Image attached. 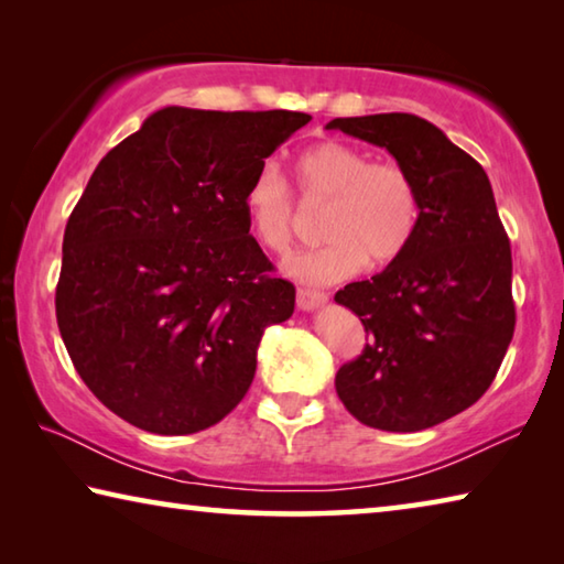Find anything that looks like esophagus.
Instances as JSON below:
<instances>
[{
    "label": "esophagus",
    "mask_w": 564,
    "mask_h": 564,
    "mask_svg": "<svg viewBox=\"0 0 564 564\" xmlns=\"http://www.w3.org/2000/svg\"><path fill=\"white\" fill-rule=\"evenodd\" d=\"M326 301H328V295L321 293V291H303L301 289L299 295H295V303H299L301 311H316Z\"/></svg>",
    "instance_id": "esophagus-1"
}]
</instances>
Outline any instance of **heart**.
Segmentation results:
<instances>
[{
    "label": "heart",
    "mask_w": 564,
    "mask_h": 564,
    "mask_svg": "<svg viewBox=\"0 0 564 564\" xmlns=\"http://www.w3.org/2000/svg\"><path fill=\"white\" fill-rule=\"evenodd\" d=\"M303 202H328L321 218L326 243L291 253L283 271L311 285L340 283L366 261L386 265L405 251L420 218L415 178L398 161H370L362 149L323 141L295 159ZM248 226L263 248L283 253L295 234L293 196L281 174L263 166L243 194Z\"/></svg>",
    "instance_id": "heart-1"
}]
</instances>
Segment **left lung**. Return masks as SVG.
<instances>
[{
	"label": "left lung",
	"mask_w": 564,
	"mask_h": 564,
	"mask_svg": "<svg viewBox=\"0 0 564 564\" xmlns=\"http://www.w3.org/2000/svg\"><path fill=\"white\" fill-rule=\"evenodd\" d=\"M326 129L386 149L420 194L405 251L336 293L370 336L338 370V398L368 427L425 431L480 400L512 340V253L490 178L415 113L333 119Z\"/></svg>",
	"instance_id": "8db88e82"
}]
</instances>
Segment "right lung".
Returning <instances> with one entry per match:
<instances>
[{"label":"right lung","instance_id":"1","mask_svg":"<svg viewBox=\"0 0 564 564\" xmlns=\"http://www.w3.org/2000/svg\"><path fill=\"white\" fill-rule=\"evenodd\" d=\"M301 111L164 107L94 169L62 243L56 323L111 413L159 435L241 403L295 289L248 236L243 194Z\"/></svg>","mask_w":564,"mask_h":564}]
</instances>
